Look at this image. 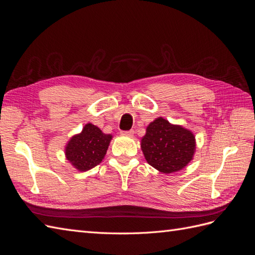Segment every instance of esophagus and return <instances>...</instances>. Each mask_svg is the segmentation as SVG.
<instances>
[{
    "mask_svg": "<svg viewBox=\"0 0 255 255\" xmlns=\"http://www.w3.org/2000/svg\"><path fill=\"white\" fill-rule=\"evenodd\" d=\"M121 135H125V136H133L134 135V130L133 129H129V130H122Z\"/></svg>",
    "mask_w": 255,
    "mask_h": 255,
    "instance_id": "1",
    "label": "esophagus"
}]
</instances>
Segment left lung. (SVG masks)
Returning a JSON list of instances; mask_svg holds the SVG:
<instances>
[{
    "label": "left lung",
    "instance_id": "8db88e82",
    "mask_svg": "<svg viewBox=\"0 0 255 255\" xmlns=\"http://www.w3.org/2000/svg\"><path fill=\"white\" fill-rule=\"evenodd\" d=\"M196 148L195 136L180 126L157 118L146 128L141 150L148 163L163 173L179 171L192 159Z\"/></svg>",
    "mask_w": 255,
    "mask_h": 255
}]
</instances>
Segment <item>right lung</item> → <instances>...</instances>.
<instances>
[{"mask_svg":"<svg viewBox=\"0 0 255 255\" xmlns=\"http://www.w3.org/2000/svg\"><path fill=\"white\" fill-rule=\"evenodd\" d=\"M112 139L96 126L88 123L82 133L73 136L66 146L67 159L80 171H87L101 163Z\"/></svg>","mask_w":255,"mask_h":255,"instance_id":"add662e5","label":"right lung"}]
</instances>
